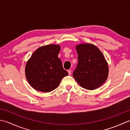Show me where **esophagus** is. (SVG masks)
<instances>
[{
    "instance_id": "esophagus-1",
    "label": "esophagus",
    "mask_w": 130,
    "mask_h": 130,
    "mask_svg": "<svg viewBox=\"0 0 130 130\" xmlns=\"http://www.w3.org/2000/svg\"><path fill=\"white\" fill-rule=\"evenodd\" d=\"M68 73H69V75H70L71 74V70H68Z\"/></svg>"
}]
</instances>
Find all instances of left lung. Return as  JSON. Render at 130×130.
Instances as JSON below:
<instances>
[{
	"label": "left lung",
	"instance_id": "1",
	"mask_svg": "<svg viewBox=\"0 0 130 130\" xmlns=\"http://www.w3.org/2000/svg\"><path fill=\"white\" fill-rule=\"evenodd\" d=\"M78 63L73 75L84 89L94 90L101 87L108 76L109 68L102 52L91 43L76 45Z\"/></svg>",
	"mask_w": 130,
	"mask_h": 130
}]
</instances>
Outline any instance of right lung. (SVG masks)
<instances>
[{"label":"right lung","instance_id":"1","mask_svg":"<svg viewBox=\"0 0 130 130\" xmlns=\"http://www.w3.org/2000/svg\"><path fill=\"white\" fill-rule=\"evenodd\" d=\"M59 45H47L37 48L27 62L25 74L31 86L37 91L48 93L59 86L68 75L58 57Z\"/></svg>","mask_w":130,"mask_h":130}]
</instances>
